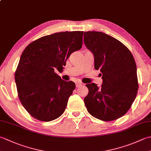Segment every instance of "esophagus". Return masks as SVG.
<instances>
[{
  "instance_id": "obj_1",
  "label": "esophagus",
  "mask_w": 151,
  "mask_h": 151,
  "mask_svg": "<svg viewBox=\"0 0 151 151\" xmlns=\"http://www.w3.org/2000/svg\"><path fill=\"white\" fill-rule=\"evenodd\" d=\"M82 85H83V84H82L81 82H76V88L81 87V86H82Z\"/></svg>"
}]
</instances>
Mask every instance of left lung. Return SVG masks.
Returning <instances> with one entry per match:
<instances>
[{
	"mask_svg": "<svg viewBox=\"0 0 151 151\" xmlns=\"http://www.w3.org/2000/svg\"><path fill=\"white\" fill-rule=\"evenodd\" d=\"M86 47L93 54L95 69L103 80L99 88L86 84L89 89L84 103L92 116L104 121H114L127 113L138 90L136 64L129 49L121 41L101 32L84 33Z\"/></svg>",
	"mask_w": 151,
	"mask_h": 151,
	"instance_id": "1",
	"label": "left lung"
}]
</instances>
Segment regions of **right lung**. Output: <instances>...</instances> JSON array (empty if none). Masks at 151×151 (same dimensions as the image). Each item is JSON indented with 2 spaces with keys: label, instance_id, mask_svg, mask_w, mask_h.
Segmentation results:
<instances>
[{
  "label": "right lung",
  "instance_id": "obj_1",
  "mask_svg": "<svg viewBox=\"0 0 151 151\" xmlns=\"http://www.w3.org/2000/svg\"><path fill=\"white\" fill-rule=\"evenodd\" d=\"M84 32H62L41 37L22 52L15 70L18 97L32 117L41 121L58 118L75 89L55 73L63 69L73 52L82 45Z\"/></svg>",
  "mask_w": 151,
  "mask_h": 151
}]
</instances>
